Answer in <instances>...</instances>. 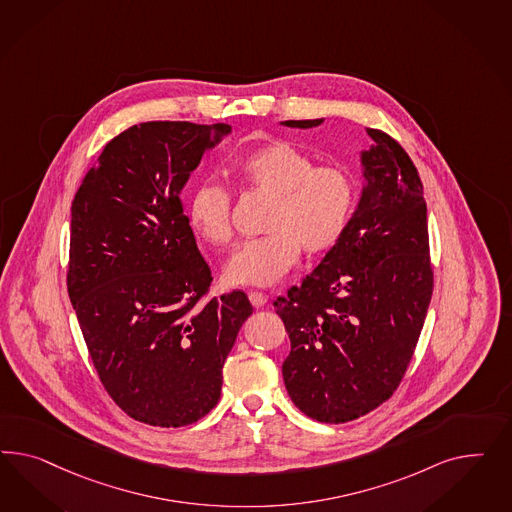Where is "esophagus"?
Wrapping results in <instances>:
<instances>
[{"label":"esophagus","mask_w":512,"mask_h":512,"mask_svg":"<svg viewBox=\"0 0 512 512\" xmlns=\"http://www.w3.org/2000/svg\"><path fill=\"white\" fill-rule=\"evenodd\" d=\"M249 302L253 304V308H263L264 304L268 302V296L264 295V293H259V291H251L249 293Z\"/></svg>","instance_id":"34e87169"}]
</instances>
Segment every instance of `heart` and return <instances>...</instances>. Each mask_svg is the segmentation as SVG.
I'll return each instance as SVG.
<instances>
[{
	"instance_id": "b5f03b06",
	"label": "heart",
	"mask_w": 512,
	"mask_h": 512,
	"mask_svg": "<svg viewBox=\"0 0 512 512\" xmlns=\"http://www.w3.org/2000/svg\"><path fill=\"white\" fill-rule=\"evenodd\" d=\"M236 180L251 193L270 197L264 236L234 251L223 276L231 285L270 287L298 261L300 248L321 255L338 244L355 206V180L338 165L313 167V159L289 142L263 144L233 165ZM187 216L208 244L223 246L233 236L231 195L216 182L193 189Z\"/></svg>"
}]
</instances>
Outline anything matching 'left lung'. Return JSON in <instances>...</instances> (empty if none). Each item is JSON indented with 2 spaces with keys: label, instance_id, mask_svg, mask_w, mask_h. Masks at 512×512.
<instances>
[{
  "label": "left lung",
  "instance_id": "1",
  "mask_svg": "<svg viewBox=\"0 0 512 512\" xmlns=\"http://www.w3.org/2000/svg\"><path fill=\"white\" fill-rule=\"evenodd\" d=\"M366 131L373 144L360 152L364 186L345 233L302 285L274 302L291 340L285 388L304 415L330 424L358 419L394 394L434 289L419 172L387 133Z\"/></svg>",
  "mask_w": 512,
  "mask_h": 512
}]
</instances>
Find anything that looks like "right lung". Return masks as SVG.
Listing matches in <instances>:
<instances>
[{
    "mask_svg": "<svg viewBox=\"0 0 512 512\" xmlns=\"http://www.w3.org/2000/svg\"><path fill=\"white\" fill-rule=\"evenodd\" d=\"M231 125L146 122L110 140L71 206L67 291L93 366L131 419L178 428L221 396L223 364L251 315L212 272L182 191Z\"/></svg>",
    "mask_w": 512,
    "mask_h": 512,
    "instance_id": "1",
    "label": "right lung"
}]
</instances>
